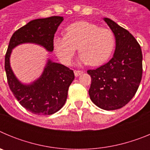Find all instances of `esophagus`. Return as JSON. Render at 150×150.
<instances>
[{
  "mask_svg": "<svg viewBox=\"0 0 150 150\" xmlns=\"http://www.w3.org/2000/svg\"><path fill=\"white\" fill-rule=\"evenodd\" d=\"M82 74H83V71H79V70H75L74 71V74L76 76H79V75H81Z\"/></svg>",
  "mask_w": 150,
  "mask_h": 150,
  "instance_id": "esophagus-1",
  "label": "esophagus"
}]
</instances>
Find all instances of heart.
Listing matches in <instances>:
<instances>
[{
  "label": "heart",
  "instance_id": "obj_1",
  "mask_svg": "<svg viewBox=\"0 0 150 150\" xmlns=\"http://www.w3.org/2000/svg\"><path fill=\"white\" fill-rule=\"evenodd\" d=\"M52 44L57 56L64 64H71L78 47L82 63L98 66L112 55L116 38L110 29L88 22H78L67 26L65 34L55 36Z\"/></svg>",
  "mask_w": 150,
  "mask_h": 150
}]
</instances>
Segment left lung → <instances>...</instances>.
I'll list each match as a JSON object with an SVG mask.
<instances>
[{"mask_svg":"<svg viewBox=\"0 0 150 150\" xmlns=\"http://www.w3.org/2000/svg\"><path fill=\"white\" fill-rule=\"evenodd\" d=\"M116 38L114 55L95 70L87 71L91 78L88 90L94 104L105 110L126 105L137 91L143 74L142 51L131 33L108 18H104Z\"/></svg>","mask_w":150,"mask_h":150,"instance_id":"8db88e82","label":"left lung"}]
</instances>
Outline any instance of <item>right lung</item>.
<instances>
[{
    "label": "right lung",
    "instance_id": "obj_1",
    "mask_svg": "<svg viewBox=\"0 0 150 150\" xmlns=\"http://www.w3.org/2000/svg\"><path fill=\"white\" fill-rule=\"evenodd\" d=\"M63 19L62 16H51L30 21L14 32L9 43L4 65L8 85L19 104L34 114H53L63 107L74 79V71L49 59L40 77L30 85H24L10 67V54L14 47L25 43L39 44L52 52L54 35Z\"/></svg>",
    "mask_w": 150,
    "mask_h": 150
}]
</instances>
